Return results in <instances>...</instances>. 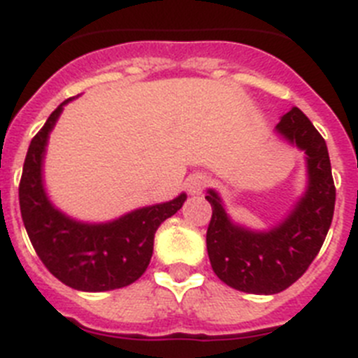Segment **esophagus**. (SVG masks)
I'll use <instances>...</instances> for the list:
<instances>
[{
	"label": "esophagus",
	"instance_id": "esophagus-1",
	"mask_svg": "<svg viewBox=\"0 0 358 358\" xmlns=\"http://www.w3.org/2000/svg\"><path fill=\"white\" fill-rule=\"evenodd\" d=\"M207 185H209V178L201 175V173H194V175H191L185 180V189H187L189 194H201V191Z\"/></svg>",
	"mask_w": 358,
	"mask_h": 358
}]
</instances>
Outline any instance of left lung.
I'll use <instances>...</instances> for the list:
<instances>
[{
  "instance_id": "1",
  "label": "left lung",
  "mask_w": 358,
  "mask_h": 358,
  "mask_svg": "<svg viewBox=\"0 0 358 358\" xmlns=\"http://www.w3.org/2000/svg\"><path fill=\"white\" fill-rule=\"evenodd\" d=\"M279 135L306 153L308 187L292 213L270 231L236 225L217 192L205 200L213 207L207 252L214 273L225 285L247 294H279L308 270L321 250L335 209V185L328 148L310 119L292 108L275 126Z\"/></svg>"
}]
</instances>
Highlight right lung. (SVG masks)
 I'll use <instances>...</instances> for the list:
<instances>
[{
	"mask_svg": "<svg viewBox=\"0 0 358 358\" xmlns=\"http://www.w3.org/2000/svg\"><path fill=\"white\" fill-rule=\"evenodd\" d=\"M59 104L29 145L20 182V207L24 229L43 265L66 287L106 292L135 282L153 256L155 232L187 194L149 205L108 223H83L55 209L43 187V158L50 131L63 106Z\"/></svg>",
	"mask_w": 358,
	"mask_h": 358,
	"instance_id": "right-lung-1",
	"label": "right lung"
}]
</instances>
